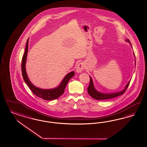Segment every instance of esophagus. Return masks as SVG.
Listing matches in <instances>:
<instances>
[{"label": "esophagus", "mask_w": 147, "mask_h": 147, "mask_svg": "<svg viewBox=\"0 0 147 147\" xmlns=\"http://www.w3.org/2000/svg\"><path fill=\"white\" fill-rule=\"evenodd\" d=\"M84 69V65L82 63H80L76 66V71L78 73H81L82 72L83 69Z\"/></svg>", "instance_id": "obj_1"}]
</instances>
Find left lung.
Wrapping results in <instances>:
<instances>
[{
  "label": "left lung",
  "mask_w": 147,
  "mask_h": 147,
  "mask_svg": "<svg viewBox=\"0 0 147 147\" xmlns=\"http://www.w3.org/2000/svg\"><path fill=\"white\" fill-rule=\"evenodd\" d=\"M126 41H128L129 43H130V41L128 39H126ZM130 81L127 84L124 90H123L122 91L117 92V93H111V94H105V93H100L98 92L93 86V81L92 78L90 76V84L89 86L88 87V92L90 96L93 98V99H96V100H107V99H109L111 98H114L115 97H118L119 96H121L123 94V93L125 92L127 88H128Z\"/></svg>",
  "instance_id": "8db88e82"
}]
</instances>
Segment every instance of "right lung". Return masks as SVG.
<instances>
[{
    "label": "right lung",
    "instance_id": "obj_1",
    "mask_svg": "<svg viewBox=\"0 0 147 147\" xmlns=\"http://www.w3.org/2000/svg\"><path fill=\"white\" fill-rule=\"evenodd\" d=\"M28 41H29V39L27 40L26 47H25V53L22 57V73L25 82L28 86L29 88L32 91L33 93L37 97H40L44 100H54V99H57L58 98H59L61 94L64 93L65 87L66 86L67 83L70 79H71L74 75L75 73L74 72H71L68 73V74L64 78L63 81L59 85V86H58L57 88L55 89L48 90L36 88V86H33L30 81L25 71V61H26L28 50V42H29Z\"/></svg>",
    "mask_w": 147,
    "mask_h": 147
}]
</instances>
